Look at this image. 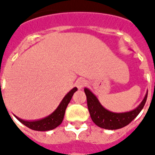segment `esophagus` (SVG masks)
<instances>
[{"instance_id": "1", "label": "esophagus", "mask_w": 155, "mask_h": 155, "mask_svg": "<svg viewBox=\"0 0 155 155\" xmlns=\"http://www.w3.org/2000/svg\"><path fill=\"white\" fill-rule=\"evenodd\" d=\"M86 84H87V81H86L84 79H82V78L77 80V81L75 82V85H76V87H77L79 89H82L83 87L86 85Z\"/></svg>"}]
</instances>
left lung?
Segmentation results:
<instances>
[{
	"label": "left lung",
	"mask_w": 155,
	"mask_h": 155,
	"mask_svg": "<svg viewBox=\"0 0 155 155\" xmlns=\"http://www.w3.org/2000/svg\"><path fill=\"white\" fill-rule=\"evenodd\" d=\"M84 92L87 97V108L92 121L99 127L111 130H118L129 125L142 111L148 94L147 91L144 99L134 109L125 113H113L104 108L97 97L88 88L85 87Z\"/></svg>",
	"instance_id": "1"
}]
</instances>
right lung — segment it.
<instances>
[{
	"mask_svg": "<svg viewBox=\"0 0 155 155\" xmlns=\"http://www.w3.org/2000/svg\"><path fill=\"white\" fill-rule=\"evenodd\" d=\"M78 90L77 87H73L72 89L71 90L70 92H68V94L66 95L65 97H63L62 101L58 104L55 110L51 114L47 116L46 117L42 118L41 120H24L21 118L15 116L16 118L18 119L20 122H21L23 125L27 126L33 130H37V131H48V130H51L58 127V125H60L64 117V114H65L66 108L68 107V104L71 100L73 94L75 93Z\"/></svg>",
	"mask_w": 155,
	"mask_h": 155,
	"instance_id": "right-lung-1",
	"label": "right lung"
}]
</instances>
